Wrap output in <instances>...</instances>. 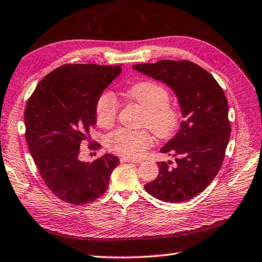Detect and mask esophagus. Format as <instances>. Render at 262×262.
I'll use <instances>...</instances> for the list:
<instances>
[{
	"label": "esophagus",
	"mask_w": 262,
	"mask_h": 262,
	"mask_svg": "<svg viewBox=\"0 0 262 262\" xmlns=\"http://www.w3.org/2000/svg\"><path fill=\"white\" fill-rule=\"evenodd\" d=\"M122 163H135V164H140V159H131V158H121Z\"/></svg>",
	"instance_id": "1"
}]
</instances>
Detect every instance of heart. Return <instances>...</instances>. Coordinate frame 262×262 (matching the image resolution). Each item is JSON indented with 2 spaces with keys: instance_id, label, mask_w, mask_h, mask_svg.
Here are the masks:
<instances>
[{
  "instance_id": "obj_1",
  "label": "heart",
  "mask_w": 262,
  "mask_h": 262,
  "mask_svg": "<svg viewBox=\"0 0 262 262\" xmlns=\"http://www.w3.org/2000/svg\"><path fill=\"white\" fill-rule=\"evenodd\" d=\"M126 97L143 108L141 125L150 127L159 138H168L176 131L180 123V113L169 103V93L163 84L152 80L132 84L126 89ZM119 113V101L115 95L105 92L96 103V121L101 127H111ZM149 130L117 129L106 138V146L111 151L127 158L141 157L152 145Z\"/></svg>"
}]
</instances>
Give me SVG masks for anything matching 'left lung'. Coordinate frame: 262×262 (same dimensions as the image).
Returning a JSON list of instances; mask_svg holds the SVG:
<instances>
[{
    "instance_id": "left-lung-1",
    "label": "left lung",
    "mask_w": 262,
    "mask_h": 262,
    "mask_svg": "<svg viewBox=\"0 0 262 262\" xmlns=\"http://www.w3.org/2000/svg\"><path fill=\"white\" fill-rule=\"evenodd\" d=\"M135 70L172 88L182 112L181 129L161 151L175 158L158 163L156 180L145 185L165 202L188 201L201 193L220 170L231 137L226 96L209 72L190 61L136 64Z\"/></svg>"
}]
</instances>
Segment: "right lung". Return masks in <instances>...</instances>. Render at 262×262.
Segmentation results:
<instances>
[{
  "mask_svg": "<svg viewBox=\"0 0 262 262\" xmlns=\"http://www.w3.org/2000/svg\"><path fill=\"white\" fill-rule=\"evenodd\" d=\"M121 71V66L66 64L44 77L27 103L29 151L47 188L68 204L84 205L103 195L120 164L111 154L93 163L79 161V154L96 123L98 97Z\"/></svg>",
  "mask_w": 262,
  "mask_h": 262,
  "instance_id": "add662e5",
  "label": "right lung"
}]
</instances>
